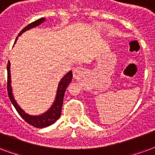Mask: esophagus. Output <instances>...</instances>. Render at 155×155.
Returning a JSON list of instances; mask_svg holds the SVG:
<instances>
[{
    "instance_id": "1",
    "label": "esophagus",
    "mask_w": 155,
    "mask_h": 155,
    "mask_svg": "<svg viewBox=\"0 0 155 155\" xmlns=\"http://www.w3.org/2000/svg\"><path fill=\"white\" fill-rule=\"evenodd\" d=\"M83 73V68L81 67H75L73 69V75L74 78H78L79 77H81Z\"/></svg>"
}]
</instances>
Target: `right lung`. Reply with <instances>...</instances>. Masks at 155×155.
<instances>
[{"label": "right lung", "instance_id": "1", "mask_svg": "<svg viewBox=\"0 0 155 155\" xmlns=\"http://www.w3.org/2000/svg\"><path fill=\"white\" fill-rule=\"evenodd\" d=\"M44 21H45V18H40V19L37 20L36 21H34L32 23H30V25H28L26 27H25L23 30L20 31L18 36L21 35L26 30H30L32 28L38 26L40 24L43 23ZM17 38H16V39H17ZM16 39H15V41H16ZM10 68H11V63L9 61L7 64L8 96H9V98L11 100V103L13 104V106L15 108V110H17L19 115L28 124L33 125L34 127H36V128H45V127H47L48 125H51L52 124H54L60 117L61 110H62V107H63V102H64V93H65V91H66L67 87L71 82L72 78H73L72 71H69L68 73H67L60 80V82L58 83V86L56 97H55V100H54V103L51 106V107L47 111H45V113L41 114V115H39V116H31V115L25 113L24 111V110H22L20 108V107L18 105L16 101L15 100L14 96H13V93H12V88H11V70H10Z\"/></svg>", "mask_w": 155, "mask_h": 155}]
</instances>
